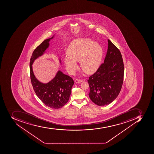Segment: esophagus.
Masks as SVG:
<instances>
[{
  "label": "esophagus",
  "mask_w": 154,
  "mask_h": 154,
  "mask_svg": "<svg viewBox=\"0 0 154 154\" xmlns=\"http://www.w3.org/2000/svg\"><path fill=\"white\" fill-rule=\"evenodd\" d=\"M82 82V79H76L75 80V82L78 83H79Z\"/></svg>",
  "instance_id": "obj_1"
}]
</instances>
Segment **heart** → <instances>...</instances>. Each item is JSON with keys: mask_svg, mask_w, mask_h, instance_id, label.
Returning <instances> with one entry per match:
<instances>
[{"mask_svg": "<svg viewBox=\"0 0 154 154\" xmlns=\"http://www.w3.org/2000/svg\"><path fill=\"white\" fill-rule=\"evenodd\" d=\"M64 63L68 71L74 73L77 68L76 61H79L80 67L87 74L95 72L99 67L103 51L98 43L89 38L76 39L68 47Z\"/></svg>", "mask_w": 154, "mask_h": 154, "instance_id": "b5f03b06", "label": "heart"}]
</instances>
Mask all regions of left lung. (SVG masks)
Masks as SVG:
<instances>
[{
  "mask_svg": "<svg viewBox=\"0 0 154 154\" xmlns=\"http://www.w3.org/2000/svg\"><path fill=\"white\" fill-rule=\"evenodd\" d=\"M108 51L104 63L88 79L89 97L98 106H104L113 101L121 90L124 65L119 49L108 40Z\"/></svg>",
  "mask_w": 154,
  "mask_h": 154,
  "instance_id": "8db88e82",
  "label": "left lung"
}]
</instances>
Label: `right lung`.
Masks as SVG:
<instances>
[{
    "label": "right lung",
    "mask_w": 154,
    "mask_h": 154,
    "mask_svg": "<svg viewBox=\"0 0 154 154\" xmlns=\"http://www.w3.org/2000/svg\"><path fill=\"white\" fill-rule=\"evenodd\" d=\"M53 38L44 41L33 52L29 63L30 76L33 88L39 99L46 106L58 109L62 108L68 101L72 87L74 84V80L69 75L59 71L51 81L44 84L35 78L32 67L34 60L44 54L49 46V42Z\"/></svg>",
    "instance_id": "add662e5"
}]
</instances>
